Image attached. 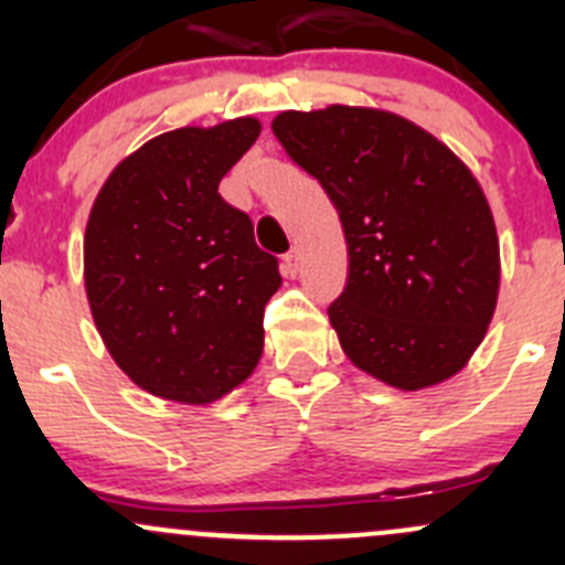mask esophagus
I'll use <instances>...</instances> for the list:
<instances>
[{"label": "esophagus", "instance_id": "obj_1", "mask_svg": "<svg viewBox=\"0 0 565 565\" xmlns=\"http://www.w3.org/2000/svg\"><path fill=\"white\" fill-rule=\"evenodd\" d=\"M298 259H300L298 248H292L289 254H284V276H295V273H298Z\"/></svg>", "mask_w": 565, "mask_h": 565}]
</instances>
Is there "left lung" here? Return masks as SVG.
I'll return each mask as SVG.
<instances>
[{
  "label": "left lung",
  "mask_w": 565,
  "mask_h": 565,
  "mask_svg": "<svg viewBox=\"0 0 565 565\" xmlns=\"http://www.w3.org/2000/svg\"><path fill=\"white\" fill-rule=\"evenodd\" d=\"M273 134L339 210L350 273L328 317L347 358L402 391L457 374L500 287L492 210L470 169L377 108L284 111Z\"/></svg>",
  "instance_id": "1"
}]
</instances>
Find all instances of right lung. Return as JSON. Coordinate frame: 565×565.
<instances>
[{"mask_svg": "<svg viewBox=\"0 0 565 565\" xmlns=\"http://www.w3.org/2000/svg\"><path fill=\"white\" fill-rule=\"evenodd\" d=\"M256 136L250 117L156 136L108 174L93 204L89 309L117 366L152 396L215 402L262 358L278 259L218 193Z\"/></svg>", "mask_w": 565, "mask_h": 565, "instance_id": "obj_1", "label": "right lung"}]
</instances>
